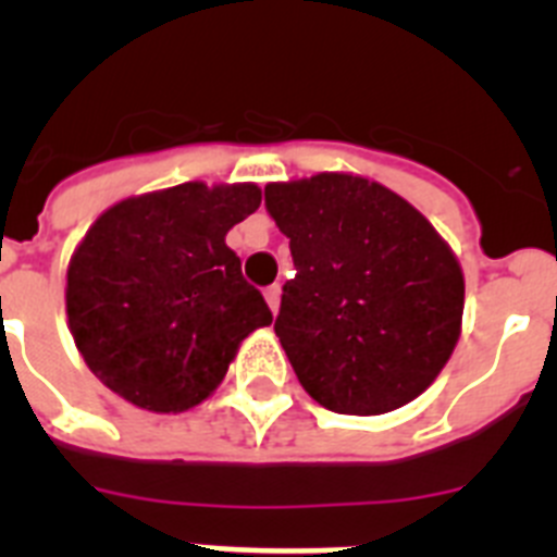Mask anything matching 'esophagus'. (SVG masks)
Masks as SVG:
<instances>
[{
    "label": "esophagus",
    "mask_w": 557,
    "mask_h": 557,
    "mask_svg": "<svg viewBox=\"0 0 557 557\" xmlns=\"http://www.w3.org/2000/svg\"><path fill=\"white\" fill-rule=\"evenodd\" d=\"M264 298H268V307H270V312H278V304H282V287H278V284H273V287H268L264 289Z\"/></svg>",
    "instance_id": "1"
}]
</instances>
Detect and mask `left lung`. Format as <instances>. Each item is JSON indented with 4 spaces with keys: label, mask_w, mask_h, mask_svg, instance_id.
Segmentation results:
<instances>
[{
    "label": "left lung",
    "mask_w": 557,
    "mask_h": 557,
    "mask_svg": "<svg viewBox=\"0 0 557 557\" xmlns=\"http://www.w3.org/2000/svg\"><path fill=\"white\" fill-rule=\"evenodd\" d=\"M264 206L293 253L275 334L304 391L343 416L421 396L455 351L466 293L430 220L343 172L268 184Z\"/></svg>",
    "instance_id": "8db88e82"
}]
</instances>
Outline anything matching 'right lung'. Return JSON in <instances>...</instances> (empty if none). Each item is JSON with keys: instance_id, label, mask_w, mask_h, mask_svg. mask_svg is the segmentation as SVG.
<instances>
[{"instance_id": "obj_1", "label": "right lung", "mask_w": 557, "mask_h": 557, "mask_svg": "<svg viewBox=\"0 0 557 557\" xmlns=\"http://www.w3.org/2000/svg\"><path fill=\"white\" fill-rule=\"evenodd\" d=\"M262 203L256 184L172 186L97 220L66 270L77 351L102 385L152 412H184L223 382L273 314L225 234Z\"/></svg>"}]
</instances>
